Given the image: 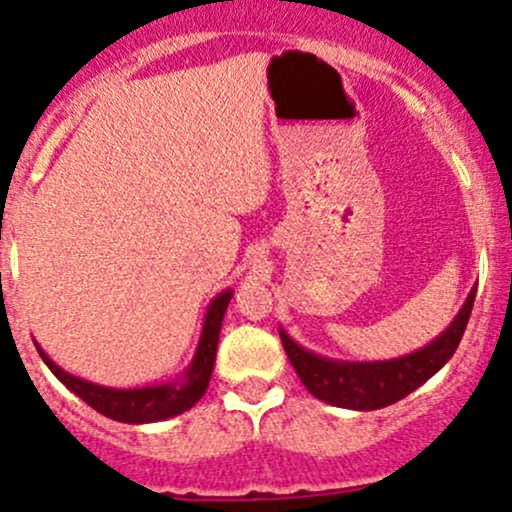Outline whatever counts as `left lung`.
Instances as JSON below:
<instances>
[{
	"mask_svg": "<svg viewBox=\"0 0 512 512\" xmlns=\"http://www.w3.org/2000/svg\"><path fill=\"white\" fill-rule=\"evenodd\" d=\"M474 297L476 287H472L457 317L438 338L409 355H401V358L372 360V363L324 358V355L312 353L292 341L285 329H280V341H283L287 358L309 394L331 406H341V409H384L428 382L455 355L464 329H467L469 314H472Z\"/></svg>",
	"mask_w": 512,
	"mask_h": 512,
	"instance_id": "obj_1",
	"label": "left lung"
}]
</instances>
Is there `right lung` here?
<instances>
[{
    "instance_id": "1",
    "label": "right lung",
    "mask_w": 512,
    "mask_h": 512,
    "mask_svg": "<svg viewBox=\"0 0 512 512\" xmlns=\"http://www.w3.org/2000/svg\"><path fill=\"white\" fill-rule=\"evenodd\" d=\"M232 295L234 290H222L217 292L215 300L208 304V312H205L203 321V333H200V341L198 348H195L191 365H188L186 372L174 382L152 384V387L137 389L103 387V384L86 382L82 377L70 375V372L62 370L60 365H55L38 343L36 348L40 358H43V363L50 367V372H53L57 380L65 384L72 394H77L79 399L86 401L91 409L103 413V416L120 423L166 421V418H174L179 416V413L191 409V406L198 404V401L203 399V394L208 392L212 367H215L217 341H220L222 319H225L227 304L232 300Z\"/></svg>"
}]
</instances>
